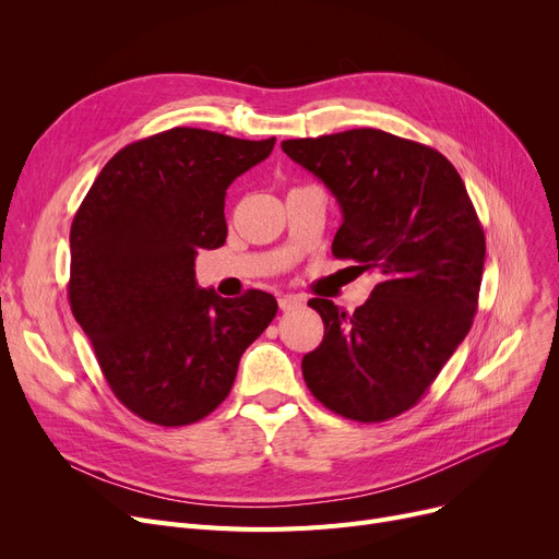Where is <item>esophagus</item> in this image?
Returning <instances> with one entry per match:
<instances>
[{
  "label": "esophagus",
  "mask_w": 559,
  "mask_h": 559,
  "mask_svg": "<svg viewBox=\"0 0 559 559\" xmlns=\"http://www.w3.org/2000/svg\"><path fill=\"white\" fill-rule=\"evenodd\" d=\"M278 306H281V310H297L304 306V301L297 297H281Z\"/></svg>",
  "instance_id": "1"
}]
</instances>
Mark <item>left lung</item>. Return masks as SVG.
Segmentation results:
<instances>
[{"mask_svg":"<svg viewBox=\"0 0 559 559\" xmlns=\"http://www.w3.org/2000/svg\"><path fill=\"white\" fill-rule=\"evenodd\" d=\"M342 209L333 255L378 285L354 314L310 299L324 340L304 356L312 396L378 424L419 403L472 329L485 233L457 169L432 146L378 129L285 140Z\"/></svg>","mask_w":559,"mask_h":559,"instance_id":"obj_1","label":"left lung"}]
</instances>
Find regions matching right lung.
Listing matches in <instances>:
<instances>
[{
  "label": "right lung",
  "instance_id": "add662e5",
  "mask_svg": "<svg viewBox=\"0 0 559 559\" xmlns=\"http://www.w3.org/2000/svg\"><path fill=\"white\" fill-rule=\"evenodd\" d=\"M274 142L176 127L117 152L79 205L72 314L112 394L144 421L174 428L209 417L276 317L267 292L222 299L194 278L197 251L226 242L228 186Z\"/></svg>",
  "mask_w": 559,
  "mask_h": 559
}]
</instances>
